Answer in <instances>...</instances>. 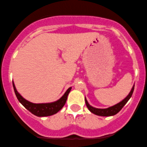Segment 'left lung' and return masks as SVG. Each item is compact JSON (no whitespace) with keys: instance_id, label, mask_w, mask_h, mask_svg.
I'll return each instance as SVG.
<instances>
[{"instance_id":"obj_1","label":"left lung","mask_w":147,"mask_h":147,"mask_svg":"<svg viewBox=\"0 0 147 147\" xmlns=\"http://www.w3.org/2000/svg\"><path fill=\"white\" fill-rule=\"evenodd\" d=\"M134 87H135V86H133L131 91H130L129 94L127 96V97L125 98V99H123L121 102H119L118 104L115 105L114 106H112V107H110L106 108V109H98V108L93 107L88 104V101L86 100V98H85L86 105L87 107H88V109H89L90 112L93 113L94 114H96V115L101 116V117H110V116H114L115 115V114H117V113L123 107V106L126 104L127 102L129 100V99L131 98L134 91Z\"/></svg>"}]
</instances>
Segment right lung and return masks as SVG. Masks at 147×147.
<instances>
[{"label":"right lung","instance_id":"1","mask_svg":"<svg viewBox=\"0 0 147 147\" xmlns=\"http://www.w3.org/2000/svg\"><path fill=\"white\" fill-rule=\"evenodd\" d=\"M12 84H13L14 93H15V95L17 96L18 100L22 103V105L26 109H28L29 112H30L32 114L37 116V117H48V116H51L53 114H55L59 111H60L64 106V105L65 104L67 96H68L71 88H72L71 87H70L66 91L65 93H64L63 96L60 99L58 100L57 101H55V102L35 104V103L30 102L29 101L26 100V99H24L18 92H17L13 82H12Z\"/></svg>","mask_w":147,"mask_h":147}]
</instances>
